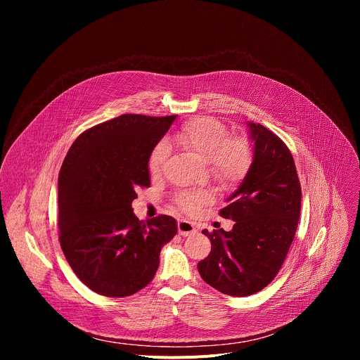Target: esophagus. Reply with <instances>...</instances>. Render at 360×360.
I'll return each instance as SVG.
<instances>
[{
  "label": "esophagus",
  "instance_id": "obj_1",
  "mask_svg": "<svg viewBox=\"0 0 360 360\" xmlns=\"http://www.w3.org/2000/svg\"><path fill=\"white\" fill-rule=\"evenodd\" d=\"M178 232L182 236H189L196 232V226H195V224H192L189 221L181 219V221H178Z\"/></svg>",
  "mask_w": 360,
  "mask_h": 360
}]
</instances>
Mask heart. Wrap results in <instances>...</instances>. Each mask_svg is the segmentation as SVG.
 Segmentation results:
<instances>
[{"mask_svg":"<svg viewBox=\"0 0 360 360\" xmlns=\"http://www.w3.org/2000/svg\"><path fill=\"white\" fill-rule=\"evenodd\" d=\"M172 142L186 150L195 152L210 165L212 176L225 185H235L243 179L252 162V150L246 139L229 136L228 128L218 120L200 117L186 122L172 135ZM169 155L167 141L158 142L149 153L148 168L152 174L161 171ZM214 200L210 189H188L176 195L178 207L195 214L200 207Z\"/></svg>","mask_w":360,"mask_h":360,"instance_id":"obj_1","label":"heart"}]
</instances>
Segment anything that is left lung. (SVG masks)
<instances>
[{"instance_id":"8db88e82","label":"left lung","mask_w":360,"mask_h":360,"mask_svg":"<svg viewBox=\"0 0 360 360\" xmlns=\"http://www.w3.org/2000/svg\"><path fill=\"white\" fill-rule=\"evenodd\" d=\"M253 160L239 188L219 211L233 228L214 232L211 253L198 264L202 279L229 296L262 290L278 275L300 215V184L289 148L261 124L248 122Z\"/></svg>"}]
</instances>
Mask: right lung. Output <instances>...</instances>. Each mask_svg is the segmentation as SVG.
Segmentation results:
<instances>
[{
  "label": "right lung",
  "instance_id": "obj_1",
  "mask_svg": "<svg viewBox=\"0 0 360 360\" xmlns=\"http://www.w3.org/2000/svg\"><path fill=\"white\" fill-rule=\"evenodd\" d=\"M175 118L124 114L98 124L74 141L63 162L60 243L79 281L99 295L122 297L145 288L178 232L172 217L143 222L131 207L136 189L150 184L149 153Z\"/></svg>",
  "mask_w": 360,
  "mask_h": 360
}]
</instances>
